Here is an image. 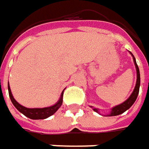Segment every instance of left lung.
Masks as SVG:
<instances>
[{
	"instance_id": "left-lung-1",
	"label": "left lung",
	"mask_w": 149,
	"mask_h": 149,
	"mask_svg": "<svg viewBox=\"0 0 149 149\" xmlns=\"http://www.w3.org/2000/svg\"><path fill=\"white\" fill-rule=\"evenodd\" d=\"M133 56V54H132ZM133 59H134V63L135 64V68H136V72H137V81H136V85H135V87L134 89V91L132 92L131 95L129 97V99L125 100L124 103L117 105L116 107H114L112 109L111 113L108 115L109 117H112V116H117V115H120L121 113H123L125 112L127 109H129L133 105L135 100L137 99L139 95V86H140V74H139V67L136 63V60H135V58L133 56ZM94 111H95L96 113H98V109H93Z\"/></svg>"
}]
</instances>
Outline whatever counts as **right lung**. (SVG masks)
<instances>
[{
  "instance_id": "1",
  "label": "right lung",
  "mask_w": 149,
  "mask_h": 149,
  "mask_svg": "<svg viewBox=\"0 0 149 149\" xmlns=\"http://www.w3.org/2000/svg\"><path fill=\"white\" fill-rule=\"evenodd\" d=\"M8 91H9V95L12 104H14L16 109L19 110L20 113H22L24 116H26L30 119L33 120H39V119H45L47 117H50L51 115H53L54 113L57 111L58 109L61 107L62 103H63V91L62 92L61 97L59 100L58 101L56 104H54L53 106H50L48 108H43V109H28L25 108L24 106L20 105V104L14 99V97L11 94L10 88L8 85Z\"/></svg>"
}]
</instances>
